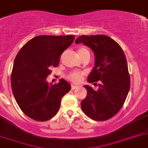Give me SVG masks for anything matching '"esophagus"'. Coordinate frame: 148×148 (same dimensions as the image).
<instances>
[{
    "label": "esophagus",
    "instance_id": "esophagus-1",
    "mask_svg": "<svg viewBox=\"0 0 148 148\" xmlns=\"http://www.w3.org/2000/svg\"><path fill=\"white\" fill-rule=\"evenodd\" d=\"M78 86H77V85L71 84V89H75V88H78Z\"/></svg>",
    "mask_w": 148,
    "mask_h": 148
}]
</instances>
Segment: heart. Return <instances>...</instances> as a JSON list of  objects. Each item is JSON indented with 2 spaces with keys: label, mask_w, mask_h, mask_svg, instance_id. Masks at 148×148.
Returning a JSON list of instances; mask_svg holds the SVG:
<instances>
[{
  "label": "heart",
  "mask_w": 148,
  "mask_h": 148,
  "mask_svg": "<svg viewBox=\"0 0 148 148\" xmlns=\"http://www.w3.org/2000/svg\"><path fill=\"white\" fill-rule=\"evenodd\" d=\"M88 51V50L84 48V47H81V48H79V49L78 53H82L83 52V51ZM83 73L81 72V71H74L71 72L70 74H69L68 77H69V79H71V81L77 83V82H79L81 80L82 77H83Z\"/></svg>",
  "instance_id": "b5f03b06"
}]
</instances>
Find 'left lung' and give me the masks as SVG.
<instances>
[{
    "label": "left lung",
    "instance_id": "8db88e82",
    "mask_svg": "<svg viewBox=\"0 0 148 148\" xmlns=\"http://www.w3.org/2000/svg\"><path fill=\"white\" fill-rule=\"evenodd\" d=\"M75 43H83L94 52L95 66L88 82H99L97 90L84 86L87 95L81 101L82 110L93 120H108L121 109L130 87L124 51L115 41L105 35L81 36Z\"/></svg>",
    "mask_w": 148,
    "mask_h": 148
}]
</instances>
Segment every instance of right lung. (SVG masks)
Wrapping results in <instances>:
<instances>
[{"label":"right lung","instance_id":"add662e5","mask_svg":"<svg viewBox=\"0 0 148 148\" xmlns=\"http://www.w3.org/2000/svg\"><path fill=\"white\" fill-rule=\"evenodd\" d=\"M74 40L72 35L38 36L18 53L11 75L12 93L21 110L30 119H51L60 110L62 97L71 90V85L64 79L54 85L46 79Z\"/></svg>","mask_w":148,"mask_h":148}]
</instances>
